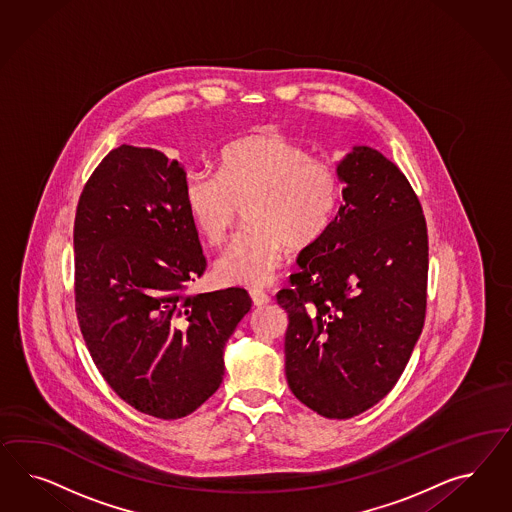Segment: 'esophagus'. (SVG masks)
I'll list each match as a JSON object with an SVG mask.
<instances>
[{
    "mask_svg": "<svg viewBox=\"0 0 512 512\" xmlns=\"http://www.w3.org/2000/svg\"><path fill=\"white\" fill-rule=\"evenodd\" d=\"M249 296H251V300H253L255 306H266V304L270 302V296L263 293V291H259V289L249 291Z\"/></svg>",
    "mask_w": 512,
    "mask_h": 512,
    "instance_id": "obj_1",
    "label": "esophagus"
}]
</instances>
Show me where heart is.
Segmentation results:
<instances>
[{
	"label": "heart",
	"instance_id": "obj_1",
	"mask_svg": "<svg viewBox=\"0 0 512 512\" xmlns=\"http://www.w3.org/2000/svg\"><path fill=\"white\" fill-rule=\"evenodd\" d=\"M336 169L276 129L233 140L219 155V176L193 172L184 184L187 214L202 238L219 248L233 234L240 208L249 229L216 263L217 278L231 285L268 283L287 246H315L336 214Z\"/></svg>",
	"mask_w": 512,
	"mask_h": 512
}]
</instances>
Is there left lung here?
I'll return each instance as SVG.
<instances>
[{
    "label": "left lung",
    "instance_id": "8db88e82",
    "mask_svg": "<svg viewBox=\"0 0 512 512\" xmlns=\"http://www.w3.org/2000/svg\"><path fill=\"white\" fill-rule=\"evenodd\" d=\"M338 176V216L300 253L278 304L289 388L326 419H351L387 396L419 340L428 229L417 193L381 152L355 146Z\"/></svg>",
    "mask_w": 512,
    "mask_h": 512
}]
</instances>
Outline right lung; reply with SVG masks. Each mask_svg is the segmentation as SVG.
<instances>
[{
  "mask_svg": "<svg viewBox=\"0 0 512 512\" xmlns=\"http://www.w3.org/2000/svg\"><path fill=\"white\" fill-rule=\"evenodd\" d=\"M184 165L122 144L88 178L75 216V310L109 387L155 419L199 409L251 308L246 289L189 293L206 270L184 202Z\"/></svg>",
  "mask_w": 512,
  "mask_h": 512,
  "instance_id": "add662e5",
  "label": "right lung"
}]
</instances>
